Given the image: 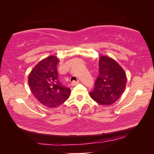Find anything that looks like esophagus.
I'll list each match as a JSON object with an SVG mask.
<instances>
[{
  "instance_id": "34e87169",
  "label": "esophagus",
  "mask_w": 154,
  "mask_h": 154,
  "mask_svg": "<svg viewBox=\"0 0 154 154\" xmlns=\"http://www.w3.org/2000/svg\"><path fill=\"white\" fill-rule=\"evenodd\" d=\"M79 83V81H77V82H75V81H73V82H72L71 84H72V85H73V86H74V85H76L78 84V83Z\"/></svg>"
}]
</instances>
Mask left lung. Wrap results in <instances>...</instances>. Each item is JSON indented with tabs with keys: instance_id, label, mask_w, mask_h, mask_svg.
<instances>
[{
	"instance_id": "8db88e82",
	"label": "left lung",
	"mask_w": 154,
	"mask_h": 154,
	"mask_svg": "<svg viewBox=\"0 0 154 154\" xmlns=\"http://www.w3.org/2000/svg\"><path fill=\"white\" fill-rule=\"evenodd\" d=\"M126 81V75L118 62L109 56H100L99 75L90 97L99 105H111L121 97Z\"/></svg>"
}]
</instances>
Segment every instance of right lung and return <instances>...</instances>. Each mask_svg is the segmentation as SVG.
<instances>
[{"label": "right lung", "mask_w": 154, "mask_h": 154, "mask_svg": "<svg viewBox=\"0 0 154 154\" xmlns=\"http://www.w3.org/2000/svg\"><path fill=\"white\" fill-rule=\"evenodd\" d=\"M56 56H50L41 60L28 75V82L31 92L44 106L57 107L66 101L71 89L64 87L58 79Z\"/></svg>", "instance_id": "add662e5"}]
</instances>
